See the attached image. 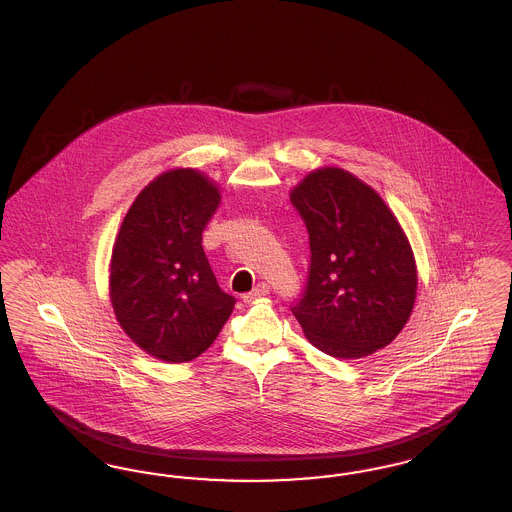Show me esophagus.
<instances>
[{
  "label": "esophagus",
  "instance_id": "34e87169",
  "mask_svg": "<svg viewBox=\"0 0 512 512\" xmlns=\"http://www.w3.org/2000/svg\"><path fill=\"white\" fill-rule=\"evenodd\" d=\"M268 292H270V286L265 284V282H261V284H257V286H255V290H253V292L245 293L244 301L245 303H251V301H255L257 297L267 295Z\"/></svg>",
  "mask_w": 512,
  "mask_h": 512
}]
</instances>
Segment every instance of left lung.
<instances>
[{
    "label": "left lung",
    "instance_id": "obj_1",
    "mask_svg": "<svg viewBox=\"0 0 512 512\" xmlns=\"http://www.w3.org/2000/svg\"><path fill=\"white\" fill-rule=\"evenodd\" d=\"M290 199L311 247L305 288L292 303L307 340L338 359L386 347L416 297L413 251L388 205L334 167L311 172Z\"/></svg>",
    "mask_w": 512,
    "mask_h": 512
}]
</instances>
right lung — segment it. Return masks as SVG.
<instances>
[{
    "instance_id": "right-lung-1",
    "label": "right lung",
    "mask_w": 512,
    "mask_h": 512,
    "mask_svg": "<svg viewBox=\"0 0 512 512\" xmlns=\"http://www.w3.org/2000/svg\"><path fill=\"white\" fill-rule=\"evenodd\" d=\"M201 172L157 176L122 220L111 257V303L122 330L167 363H186L217 340L236 297L220 290L203 251L219 207Z\"/></svg>"
}]
</instances>
